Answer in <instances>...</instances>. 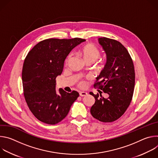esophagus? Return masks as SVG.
Here are the masks:
<instances>
[{
	"instance_id": "1",
	"label": "esophagus",
	"mask_w": 158,
	"mask_h": 158,
	"mask_svg": "<svg viewBox=\"0 0 158 158\" xmlns=\"http://www.w3.org/2000/svg\"><path fill=\"white\" fill-rule=\"evenodd\" d=\"M79 93V96H81V97L85 96L87 94V93L84 92V91H80Z\"/></svg>"
}]
</instances>
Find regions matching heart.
<instances>
[{"label": "heart", "mask_w": 158, "mask_h": 158, "mask_svg": "<svg viewBox=\"0 0 158 158\" xmlns=\"http://www.w3.org/2000/svg\"><path fill=\"white\" fill-rule=\"evenodd\" d=\"M79 54L84 62H91L93 63L97 60L101 56L99 50L93 44L84 45L79 49Z\"/></svg>", "instance_id": "b5f03b06"}]
</instances>
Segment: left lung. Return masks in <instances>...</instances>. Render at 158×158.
Here are the masks:
<instances>
[{"label": "left lung", "mask_w": 158, "mask_h": 158, "mask_svg": "<svg viewBox=\"0 0 158 158\" xmlns=\"http://www.w3.org/2000/svg\"><path fill=\"white\" fill-rule=\"evenodd\" d=\"M98 40L107 61L94 85L107 93L108 98H104L98 93L90 94L96 100L91 113L101 122L110 123L119 119L131 103L135 84L134 67L127 50L121 43L107 37H100Z\"/></svg>", "instance_id": "obj_1"}]
</instances>
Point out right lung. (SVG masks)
Segmentation results:
<instances>
[{
    "label": "right lung",
    "mask_w": 158,
    "mask_h": 158,
    "mask_svg": "<svg viewBox=\"0 0 158 158\" xmlns=\"http://www.w3.org/2000/svg\"><path fill=\"white\" fill-rule=\"evenodd\" d=\"M85 39H49L44 40L26 56L22 79L26 102L40 121L56 124L68 114L79 93L56 90V79L62 72L64 61L70 52Z\"/></svg>",
    "instance_id": "obj_1"
}]
</instances>
